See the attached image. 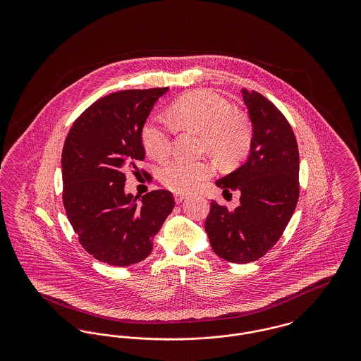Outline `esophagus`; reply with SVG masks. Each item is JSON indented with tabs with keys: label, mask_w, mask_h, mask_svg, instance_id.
<instances>
[{
	"label": "esophagus",
	"mask_w": 361,
	"mask_h": 361,
	"mask_svg": "<svg viewBox=\"0 0 361 361\" xmlns=\"http://www.w3.org/2000/svg\"><path fill=\"white\" fill-rule=\"evenodd\" d=\"M174 199H176L177 203H181L183 200L187 199V195H184V193H176V195H174Z\"/></svg>",
	"instance_id": "esophagus-1"
}]
</instances>
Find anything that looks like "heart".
Here are the masks:
<instances>
[{"label": "heart", "instance_id": "1", "mask_svg": "<svg viewBox=\"0 0 361 361\" xmlns=\"http://www.w3.org/2000/svg\"><path fill=\"white\" fill-rule=\"evenodd\" d=\"M172 118L180 127L203 135L207 150L224 162L237 161L247 153L253 130L249 118L233 111L222 96L199 89L181 96L172 104ZM142 143L152 158L162 161L172 150L171 130L165 121L150 119L142 130ZM214 173L207 161L174 159L164 166L161 181L173 192L197 188Z\"/></svg>", "mask_w": 361, "mask_h": 361}]
</instances>
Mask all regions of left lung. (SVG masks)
Masks as SVG:
<instances>
[{
    "instance_id": "obj_1",
    "label": "left lung",
    "mask_w": 361,
    "mask_h": 361,
    "mask_svg": "<svg viewBox=\"0 0 361 361\" xmlns=\"http://www.w3.org/2000/svg\"><path fill=\"white\" fill-rule=\"evenodd\" d=\"M253 127L247 159L216 185L240 190L234 209L211 202L207 235L228 262L246 264L267 255L281 237L299 197V150L291 126L267 97L242 89Z\"/></svg>"
}]
</instances>
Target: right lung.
<instances>
[{"instance_id":"1","label":"right lung","mask_w":361,"mask_h":361,"mask_svg":"<svg viewBox=\"0 0 361 361\" xmlns=\"http://www.w3.org/2000/svg\"><path fill=\"white\" fill-rule=\"evenodd\" d=\"M168 90L130 89L99 99L73 123L65 140L61 165L68 219L86 252L108 265L128 267L147 257L176 204L165 189L143 195L140 203L124 192V172L145 159L143 126Z\"/></svg>"}]
</instances>
